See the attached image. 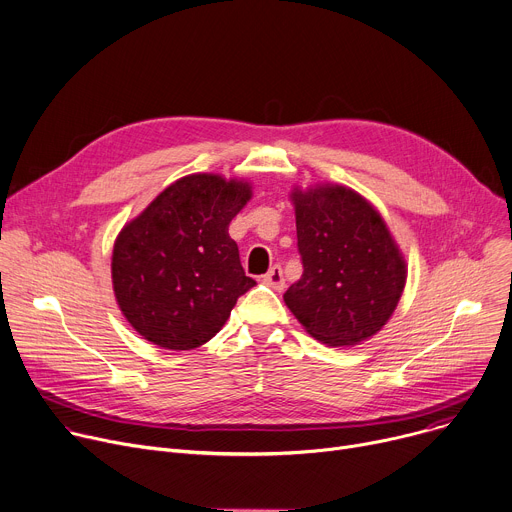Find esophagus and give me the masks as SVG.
I'll return each mask as SVG.
<instances>
[{
  "mask_svg": "<svg viewBox=\"0 0 512 512\" xmlns=\"http://www.w3.org/2000/svg\"><path fill=\"white\" fill-rule=\"evenodd\" d=\"M263 282L267 284V286H271L273 290H284V286H286V280H284V273H282V267L280 265H273L265 275H263Z\"/></svg>",
  "mask_w": 512,
  "mask_h": 512,
  "instance_id": "obj_1",
  "label": "esophagus"
}]
</instances>
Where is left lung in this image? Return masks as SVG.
<instances>
[{
	"label": "left lung",
	"instance_id": "8db88e82",
	"mask_svg": "<svg viewBox=\"0 0 512 512\" xmlns=\"http://www.w3.org/2000/svg\"><path fill=\"white\" fill-rule=\"evenodd\" d=\"M302 277L284 294L302 327L331 347L374 337L398 306L406 263L390 230L345 185L294 190Z\"/></svg>",
	"mask_w": 512,
	"mask_h": 512
}]
</instances>
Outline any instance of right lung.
<instances>
[{
	"label": "right lung",
	"mask_w": 512,
	"mask_h": 512,
	"mask_svg": "<svg viewBox=\"0 0 512 512\" xmlns=\"http://www.w3.org/2000/svg\"><path fill=\"white\" fill-rule=\"evenodd\" d=\"M249 200L247 181L185 175L120 230L112 284L138 335L188 351L224 327L239 296L255 286L228 235L230 220Z\"/></svg>",
	"instance_id": "add662e5"
}]
</instances>
